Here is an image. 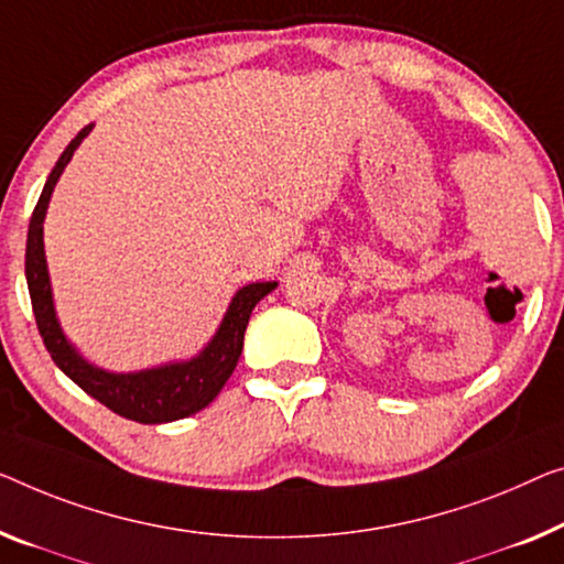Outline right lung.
I'll return each mask as SVG.
<instances>
[{"label": "right lung", "mask_w": 564, "mask_h": 564, "mask_svg": "<svg viewBox=\"0 0 564 564\" xmlns=\"http://www.w3.org/2000/svg\"><path fill=\"white\" fill-rule=\"evenodd\" d=\"M90 129H94V123L80 129L78 137L65 147L57 164L53 166V172L47 176L45 187H42L35 213L30 217L24 275H28L32 311H35L40 336L45 341L53 362L83 392H88L100 405L113 410L116 415L137 420V423H172V420L199 413L202 408H207L220 394L240 359L242 336H246L250 314H253L258 301L268 296L279 283L265 281L242 285L232 296L213 339L207 341V347L197 357L187 359V362H170L162 367L139 369V372H108V369H100L90 365L88 359H83L80 351L67 341V336L61 329V322L55 316L53 289H50V273L45 260V242H42V223H45L47 205L57 180H61L67 162L73 159V151L80 147V141L88 137Z\"/></svg>", "instance_id": "right-lung-1"}]
</instances>
